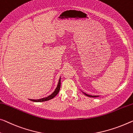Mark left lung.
<instances>
[{
    "label": "left lung",
    "instance_id": "8db88e82",
    "mask_svg": "<svg viewBox=\"0 0 133 133\" xmlns=\"http://www.w3.org/2000/svg\"><path fill=\"white\" fill-rule=\"evenodd\" d=\"M83 93L84 94L85 96H89V97H99V96H91V95H87V94L85 93Z\"/></svg>",
    "mask_w": 133,
    "mask_h": 133
}]
</instances>
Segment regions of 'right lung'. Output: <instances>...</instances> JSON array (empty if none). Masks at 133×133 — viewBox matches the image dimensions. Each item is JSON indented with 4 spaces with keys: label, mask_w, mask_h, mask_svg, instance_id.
I'll return each instance as SVG.
<instances>
[{
    "label": "right lung",
    "mask_w": 133,
    "mask_h": 133,
    "mask_svg": "<svg viewBox=\"0 0 133 133\" xmlns=\"http://www.w3.org/2000/svg\"><path fill=\"white\" fill-rule=\"evenodd\" d=\"M60 87H61V77L59 79V82L58 85H57V87L56 88V89L55 90V91L53 92L48 97L42 98V99H29L30 101H31L32 102H44V101H49V100H50L54 98V97L56 96L57 95V94L59 93L60 90Z\"/></svg>",
    "instance_id": "add662e5"
}]
</instances>
